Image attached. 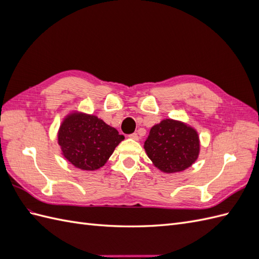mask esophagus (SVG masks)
Wrapping results in <instances>:
<instances>
[{
	"instance_id": "1",
	"label": "esophagus",
	"mask_w": 259,
	"mask_h": 259,
	"mask_svg": "<svg viewBox=\"0 0 259 259\" xmlns=\"http://www.w3.org/2000/svg\"><path fill=\"white\" fill-rule=\"evenodd\" d=\"M128 137H130V138H132V139H134V140H138V138H139L137 133H133V134L128 135Z\"/></svg>"
}]
</instances>
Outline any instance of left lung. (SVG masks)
Returning <instances> with one entry per match:
<instances>
[{
  "label": "left lung",
  "mask_w": 259,
  "mask_h": 259,
  "mask_svg": "<svg viewBox=\"0 0 259 259\" xmlns=\"http://www.w3.org/2000/svg\"><path fill=\"white\" fill-rule=\"evenodd\" d=\"M145 150L155 167L164 173L182 171L198 159L200 140L194 128L171 119L151 127Z\"/></svg>",
  "instance_id": "obj_1"
}]
</instances>
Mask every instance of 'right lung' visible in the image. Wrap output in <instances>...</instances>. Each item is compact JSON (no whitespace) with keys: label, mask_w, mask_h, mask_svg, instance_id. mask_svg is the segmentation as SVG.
<instances>
[{"label":"right lung","mask_w":259,"mask_h":259,"mask_svg":"<svg viewBox=\"0 0 259 259\" xmlns=\"http://www.w3.org/2000/svg\"><path fill=\"white\" fill-rule=\"evenodd\" d=\"M123 139V135L97 116L76 112L66 117L58 132L62 154L72 165L84 170L104 166Z\"/></svg>","instance_id":"right-lung-1"}]
</instances>
